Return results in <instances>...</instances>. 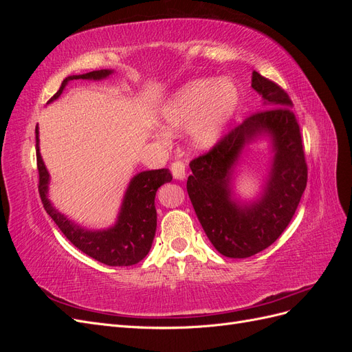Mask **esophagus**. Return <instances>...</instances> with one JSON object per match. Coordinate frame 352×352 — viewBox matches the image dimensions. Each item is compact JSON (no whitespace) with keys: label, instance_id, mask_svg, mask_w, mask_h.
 <instances>
[{"label":"esophagus","instance_id":"1","mask_svg":"<svg viewBox=\"0 0 352 352\" xmlns=\"http://www.w3.org/2000/svg\"><path fill=\"white\" fill-rule=\"evenodd\" d=\"M172 175L177 180H184L185 179V163L184 162H175L172 163Z\"/></svg>","mask_w":352,"mask_h":352}]
</instances>
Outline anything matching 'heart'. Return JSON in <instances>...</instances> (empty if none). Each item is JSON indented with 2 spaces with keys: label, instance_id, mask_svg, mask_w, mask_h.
Segmentation results:
<instances>
[{
  "label": "heart",
  "instance_id": "1",
  "mask_svg": "<svg viewBox=\"0 0 352 352\" xmlns=\"http://www.w3.org/2000/svg\"><path fill=\"white\" fill-rule=\"evenodd\" d=\"M241 104V91L230 79H195L177 89L162 109L168 132L190 129L197 148H210L221 136ZM160 140L166 141L164 133Z\"/></svg>",
  "mask_w": 352,
  "mask_h": 352
}]
</instances>
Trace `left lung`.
<instances>
[{
  "instance_id": "obj_1",
  "label": "left lung",
  "mask_w": 352,
  "mask_h": 352,
  "mask_svg": "<svg viewBox=\"0 0 352 352\" xmlns=\"http://www.w3.org/2000/svg\"><path fill=\"white\" fill-rule=\"evenodd\" d=\"M251 87L265 109L248 116L204 154L190 162L186 189L207 238L221 255L247 258L278 239L289 225L307 186V163L292 101L278 83L252 72ZM271 136L274 158L262 195L241 203L231 177L245 144Z\"/></svg>"
}]
</instances>
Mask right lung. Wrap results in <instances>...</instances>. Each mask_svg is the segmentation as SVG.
I'll list each match as a JSON object with an SVG mask.
<instances>
[{
	"instance_id": "1",
	"label": "right lung",
	"mask_w": 352,
	"mask_h": 352,
	"mask_svg": "<svg viewBox=\"0 0 352 352\" xmlns=\"http://www.w3.org/2000/svg\"><path fill=\"white\" fill-rule=\"evenodd\" d=\"M113 73V70H94L85 74H73L63 80L60 89L54 97L50 100H57L66 85L74 79H88V80H101ZM36 133V164L39 173V197L45 211L50 217L56 221V225L74 247L85 252L89 257L107 265H133L140 263L145 255L150 252L151 245L155 236L157 229V211L154 206V199L157 189L172 180V173L168 168L146 170V172L138 173L131 180L129 186L126 189L120 212L117 216L116 225L102 229V230H88L83 229L76 223H73L65 214L52 207L48 199V185L50 173L42 162L39 153V131L38 126Z\"/></svg>"
}]
</instances>
